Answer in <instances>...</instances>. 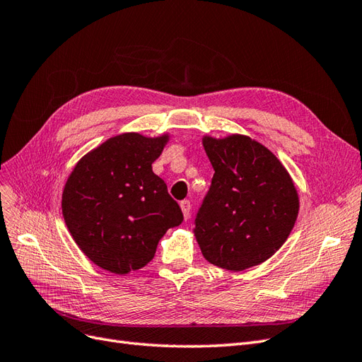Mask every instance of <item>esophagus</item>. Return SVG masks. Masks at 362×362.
<instances>
[{
    "label": "esophagus",
    "instance_id": "34e87169",
    "mask_svg": "<svg viewBox=\"0 0 362 362\" xmlns=\"http://www.w3.org/2000/svg\"><path fill=\"white\" fill-rule=\"evenodd\" d=\"M180 206H181V211H182L184 218H189L190 217V208H192L190 202L189 201H181Z\"/></svg>",
    "mask_w": 362,
    "mask_h": 362
}]
</instances>
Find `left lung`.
<instances>
[{
	"mask_svg": "<svg viewBox=\"0 0 362 362\" xmlns=\"http://www.w3.org/2000/svg\"><path fill=\"white\" fill-rule=\"evenodd\" d=\"M214 175L193 233L204 258L226 270H246L286 243L299 213V194L272 151L243 134L204 136Z\"/></svg>",
	"mask_w": 362,
	"mask_h": 362,
	"instance_id": "obj_1",
	"label": "left lung"
}]
</instances>
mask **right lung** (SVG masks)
Masks as SVG:
<instances>
[{"label":"right lung","instance_id":"1","mask_svg":"<svg viewBox=\"0 0 362 362\" xmlns=\"http://www.w3.org/2000/svg\"><path fill=\"white\" fill-rule=\"evenodd\" d=\"M169 134L110 137L75 164L62 194L72 238L96 266L116 275L145 267L160 238L182 222L180 205L152 172Z\"/></svg>","mask_w":362,"mask_h":362}]
</instances>
